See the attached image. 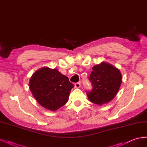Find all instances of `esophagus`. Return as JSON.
<instances>
[{
	"label": "esophagus",
	"mask_w": 147,
	"mask_h": 147,
	"mask_svg": "<svg viewBox=\"0 0 147 147\" xmlns=\"http://www.w3.org/2000/svg\"><path fill=\"white\" fill-rule=\"evenodd\" d=\"M81 86V84H80V82H78V83H76L75 84V87L76 88H80Z\"/></svg>",
	"instance_id": "1"
}]
</instances>
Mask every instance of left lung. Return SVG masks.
I'll use <instances>...</instances> for the list:
<instances>
[{
  "instance_id": "8db88e82",
  "label": "left lung",
  "mask_w": 147,
  "mask_h": 147,
  "mask_svg": "<svg viewBox=\"0 0 147 147\" xmlns=\"http://www.w3.org/2000/svg\"><path fill=\"white\" fill-rule=\"evenodd\" d=\"M92 69L89 79L92 90L87 92L88 98L94 104L102 105L117 95L122 82V75L116 67L106 62H102Z\"/></svg>"
}]
</instances>
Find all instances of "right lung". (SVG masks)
I'll list each match as a JSON object with an SVG mask.
<instances>
[{"label": "right lung", "mask_w": 147, "mask_h": 147, "mask_svg": "<svg viewBox=\"0 0 147 147\" xmlns=\"http://www.w3.org/2000/svg\"><path fill=\"white\" fill-rule=\"evenodd\" d=\"M74 84L56 69L47 67L37 70L30 77L29 89L34 98L43 107L56 111L69 99Z\"/></svg>", "instance_id": "obj_1"}]
</instances>
